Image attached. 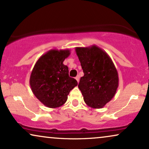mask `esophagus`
I'll list each match as a JSON object with an SVG mask.
<instances>
[{"mask_svg": "<svg viewBox=\"0 0 149 149\" xmlns=\"http://www.w3.org/2000/svg\"><path fill=\"white\" fill-rule=\"evenodd\" d=\"M75 79H76L77 81L79 83V79H80V77H79V76H77L76 77H75Z\"/></svg>", "mask_w": 149, "mask_h": 149, "instance_id": "obj_1", "label": "esophagus"}]
</instances>
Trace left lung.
I'll return each mask as SVG.
<instances>
[{
  "instance_id": "obj_1",
  "label": "left lung",
  "mask_w": 149,
  "mask_h": 149,
  "mask_svg": "<svg viewBox=\"0 0 149 149\" xmlns=\"http://www.w3.org/2000/svg\"><path fill=\"white\" fill-rule=\"evenodd\" d=\"M84 71L78 85L88 107L103 108L118 87V74L109 55L96 45L75 48Z\"/></svg>"
}]
</instances>
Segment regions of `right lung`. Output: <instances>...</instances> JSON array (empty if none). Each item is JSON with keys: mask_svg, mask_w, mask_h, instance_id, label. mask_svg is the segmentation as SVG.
Segmentation results:
<instances>
[{"mask_svg": "<svg viewBox=\"0 0 149 149\" xmlns=\"http://www.w3.org/2000/svg\"><path fill=\"white\" fill-rule=\"evenodd\" d=\"M70 55L69 49H51L36 61L30 76L33 93L41 103L49 108L59 107L68 99L75 86L76 79L68 74V68L63 62Z\"/></svg>", "mask_w": 149, "mask_h": 149, "instance_id": "obj_1", "label": "right lung"}]
</instances>
